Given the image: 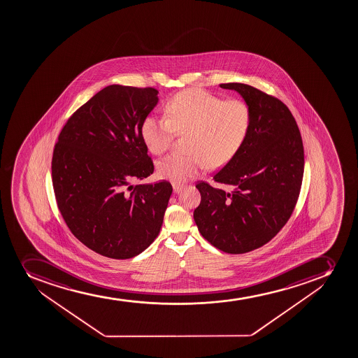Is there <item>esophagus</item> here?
Returning <instances> with one entry per match:
<instances>
[{
    "label": "esophagus",
    "mask_w": 358,
    "mask_h": 358,
    "mask_svg": "<svg viewBox=\"0 0 358 358\" xmlns=\"http://www.w3.org/2000/svg\"><path fill=\"white\" fill-rule=\"evenodd\" d=\"M173 192H180L183 189V185H178V183H173Z\"/></svg>",
    "instance_id": "esophagus-1"
}]
</instances>
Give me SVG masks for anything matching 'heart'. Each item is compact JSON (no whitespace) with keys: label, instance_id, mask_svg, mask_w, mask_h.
I'll list each match as a JSON object with an SVG mask.
<instances>
[{"label":"heart","instance_id":"b5f03b06","mask_svg":"<svg viewBox=\"0 0 358 358\" xmlns=\"http://www.w3.org/2000/svg\"><path fill=\"white\" fill-rule=\"evenodd\" d=\"M166 117H145L141 135L154 154L169 148L175 135L188 134L189 155L171 154L157 164L159 175L185 182L204 166L218 169L237 155L248 135L251 113L241 100H223L203 90H185L170 98Z\"/></svg>","mask_w":358,"mask_h":358}]
</instances>
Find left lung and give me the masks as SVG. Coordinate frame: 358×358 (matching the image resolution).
I'll use <instances>...</instances> for the list:
<instances>
[{
    "label": "left lung",
    "instance_id": "obj_1",
    "mask_svg": "<svg viewBox=\"0 0 358 358\" xmlns=\"http://www.w3.org/2000/svg\"><path fill=\"white\" fill-rule=\"evenodd\" d=\"M244 98L251 122L237 155L213 175L231 192L199 181L201 203L194 211L210 244L241 255L267 244L288 222L301 190L305 152L289 108L253 86L229 83Z\"/></svg>",
    "mask_w": 358,
    "mask_h": 358
}]
</instances>
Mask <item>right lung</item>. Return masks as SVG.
<instances>
[{"instance_id": "right-lung-1", "label": "right lung", "mask_w": 358, "mask_h": 358, "mask_svg": "<svg viewBox=\"0 0 358 358\" xmlns=\"http://www.w3.org/2000/svg\"><path fill=\"white\" fill-rule=\"evenodd\" d=\"M154 87L110 85L69 117L53 148L57 206L72 234L99 255L129 259L159 236L173 187L133 185L154 173L141 135Z\"/></svg>"}]
</instances>
